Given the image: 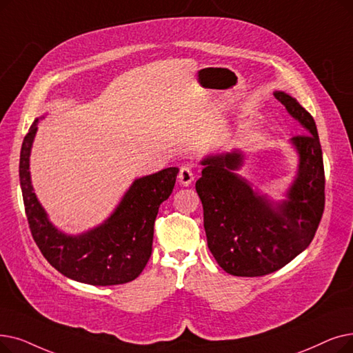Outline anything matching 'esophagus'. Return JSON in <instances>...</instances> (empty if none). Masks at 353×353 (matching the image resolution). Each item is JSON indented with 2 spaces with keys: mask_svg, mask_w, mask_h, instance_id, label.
Segmentation results:
<instances>
[{
  "mask_svg": "<svg viewBox=\"0 0 353 353\" xmlns=\"http://www.w3.org/2000/svg\"><path fill=\"white\" fill-rule=\"evenodd\" d=\"M193 172H192V168L190 167H181L180 168V172H179V181H180V185H183V186H189L190 183L193 181Z\"/></svg>",
  "mask_w": 353,
  "mask_h": 353,
  "instance_id": "obj_1",
  "label": "esophagus"
}]
</instances>
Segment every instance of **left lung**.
Wrapping results in <instances>:
<instances>
[{"label": "left lung", "instance_id": "8db88e82", "mask_svg": "<svg viewBox=\"0 0 353 353\" xmlns=\"http://www.w3.org/2000/svg\"><path fill=\"white\" fill-rule=\"evenodd\" d=\"M288 114L307 130L293 137L299 174L288 199L272 205L234 173L239 152L208 157L196 192L203 205L208 247L216 263L236 277H261L287 265L309 247L325 210V167L313 117L284 92H274Z\"/></svg>", "mask_w": 353, "mask_h": 353}]
</instances>
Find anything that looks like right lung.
<instances>
[{"mask_svg": "<svg viewBox=\"0 0 353 353\" xmlns=\"http://www.w3.org/2000/svg\"><path fill=\"white\" fill-rule=\"evenodd\" d=\"M36 119L21 145L20 185L28 228L48 263L66 277L90 285H117L135 280L152 251L154 222L160 205L172 194L177 167L137 179L111 218L94 231L65 235L49 222L33 192L28 172Z\"/></svg>", "mask_w": 353, "mask_h": 353, "instance_id": "1", "label": "right lung"}]
</instances>
